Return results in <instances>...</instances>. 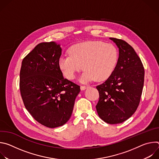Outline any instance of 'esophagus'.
<instances>
[{
  "instance_id": "1",
  "label": "esophagus",
  "mask_w": 159,
  "mask_h": 159,
  "mask_svg": "<svg viewBox=\"0 0 159 159\" xmlns=\"http://www.w3.org/2000/svg\"><path fill=\"white\" fill-rule=\"evenodd\" d=\"M87 87H88L87 86H85V85H81V86H80V89H81L82 90H84L86 89Z\"/></svg>"
}]
</instances>
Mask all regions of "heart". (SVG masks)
<instances>
[{
    "mask_svg": "<svg viewBox=\"0 0 159 159\" xmlns=\"http://www.w3.org/2000/svg\"><path fill=\"white\" fill-rule=\"evenodd\" d=\"M69 53L59 58L60 69L66 78L72 80L84 65L85 70L79 79L83 83L107 79L114 72L118 59L114 45L99 41L76 44L70 48Z\"/></svg>",
    "mask_w": 159,
    "mask_h": 159,
    "instance_id": "1",
    "label": "heart"
}]
</instances>
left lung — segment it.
I'll use <instances>...</instances> for the list:
<instances>
[{"label": "left lung", "mask_w": 159, "mask_h": 159, "mask_svg": "<svg viewBox=\"0 0 159 159\" xmlns=\"http://www.w3.org/2000/svg\"><path fill=\"white\" fill-rule=\"evenodd\" d=\"M109 39L118 48L119 57L110 77L96 87L99 99L96 107L104 121L114 125L126 121L137 110L142 94L145 71L131 46L122 39Z\"/></svg>", "instance_id": "obj_1"}]
</instances>
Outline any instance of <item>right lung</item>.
<instances>
[{"label": "right lung", "instance_id": "obj_1", "mask_svg": "<svg viewBox=\"0 0 159 159\" xmlns=\"http://www.w3.org/2000/svg\"><path fill=\"white\" fill-rule=\"evenodd\" d=\"M60 44L41 43L23 59L20 91L24 104L40 124L51 128L65 125L72 116L80 86L64 79L58 65Z\"/></svg>", "mask_w": 159, "mask_h": 159}]
</instances>
